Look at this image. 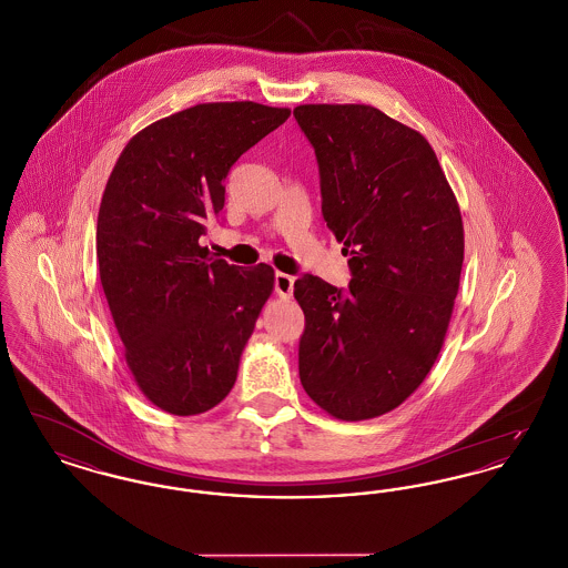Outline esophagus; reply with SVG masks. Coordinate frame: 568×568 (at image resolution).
Wrapping results in <instances>:
<instances>
[{"mask_svg": "<svg viewBox=\"0 0 568 568\" xmlns=\"http://www.w3.org/2000/svg\"><path fill=\"white\" fill-rule=\"evenodd\" d=\"M274 292L278 297H290L294 292V276L285 274V272H276L274 274Z\"/></svg>", "mask_w": 568, "mask_h": 568, "instance_id": "34e87169", "label": "esophagus"}]
</instances>
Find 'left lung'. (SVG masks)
<instances>
[{
    "instance_id": "1",
    "label": "left lung",
    "mask_w": 568,
    "mask_h": 568,
    "mask_svg": "<svg viewBox=\"0 0 568 568\" xmlns=\"http://www.w3.org/2000/svg\"><path fill=\"white\" fill-rule=\"evenodd\" d=\"M315 149L322 215L345 244L352 281L302 274L297 368L304 392L336 419L378 417L422 385L458 296L464 227L433 146L364 104L294 109Z\"/></svg>"
}]
</instances>
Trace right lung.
<instances>
[{
    "mask_svg": "<svg viewBox=\"0 0 568 568\" xmlns=\"http://www.w3.org/2000/svg\"><path fill=\"white\" fill-rule=\"evenodd\" d=\"M290 116L255 102L197 104L144 128L112 168L98 215V264L142 394L172 415L219 405L274 285L200 244L225 204V176Z\"/></svg>",
    "mask_w": 568,
    "mask_h": 568,
    "instance_id": "obj_1",
    "label": "right lung"
}]
</instances>
